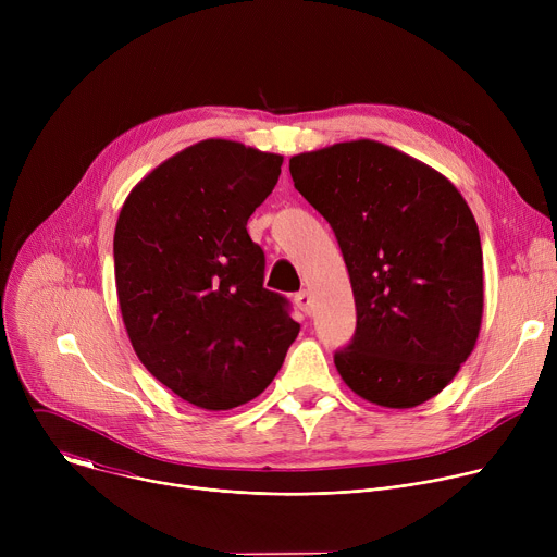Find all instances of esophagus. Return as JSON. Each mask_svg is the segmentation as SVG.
I'll use <instances>...</instances> for the list:
<instances>
[{"label":"esophagus","instance_id":"34e87169","mask_svg":"<svg viewBox=\"0 0 557 557\" xmlns=\"http://www.w3.org/2000/svg\"><path fill=\"white\" fill-rule=\"evenodd\" d=\"M295 304H297V308H299L304 314H310V310H312V297H310L308 290H299V293L295 295Z\"/></svg>","mask_w":557,"mask_h":557}]
</instances>
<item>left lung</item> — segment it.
Returning <instances> with one entry per match:
<instances>
[{"instance_id":"1","label":"left lung","mask_w":557,"mask_h":557,"mask_svg":"<svg viewBox=\"0 0 557 557\" xmlns=\"http://www.w3.org/2000/svg\"><path fill=\"white\" fill-rule=\"evenodd\" d=\"M288 170L348 267L357 331L335 352L342 379L383 408L425 404L467 361L483 322V249L465 198L368 138L297 153Z\"/></svg>"}]
</instances>
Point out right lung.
Masks as SVG:
<instances>
[{"mask_svg": "<svg viewBox=\"0 0 557 557\" xmlns=\"http://www.w3.org/2000/svg\"><path fill=\"white\" fill-rule=\"evenodd\" d=\"M284 158L200 140L149 172L114 231L123 324L140 363L205 410L249 404L299 333L288 301L264 288V251L247 222Z\"/></svg>", "mask_w": 557, "mask_h": 557, "instance_id": "right-lung-1", "label": "right lung"}]
</instances>
